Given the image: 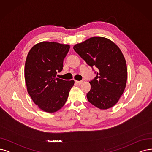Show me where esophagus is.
Returning a JSON list of instances; mask_svg holds the SVG:
<instances>
[{
  "label": "esophagus",
  "mask_w": 152,
  "mask_h": 152,
  "mask_svg": "<svg viewBox=\"0 0 152 152\" xmlns=\"http://www.w3.org/2000/svg\"><path fill=\"white\" fill-rule=\"evenodd\" d=\"M75 82L77 84H81L83 82V81H78V80H75Z\"/></svg>",
  "instance_id": "esophagus-1"
}]
</instances>
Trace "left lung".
I'll return each instance as SVG.
<instances>
[{"label": "left lung", "mask_w": 152, "mask_h": 152, "mask_svg": "<svg viewBox=\"0 0 152 152\" xmlns=\"http://www.w3.org/2000/svg\"><path fill=\"white\" fill-rule=\"evenodd\" d=\"M74 49L89 66L97 69L96 77L89 82L88 102L102 110L114 106L127 80L126 64L119 47L107 38L93 37L75 45Z\"/></svg>", "instance_id": "left-lung-1"}]
</instances>
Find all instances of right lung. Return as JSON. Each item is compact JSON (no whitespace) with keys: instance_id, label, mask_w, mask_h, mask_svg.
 I'll list each match as a JSON object with an SVG mask.
<instances>
[{"instance_id":"obj_1","label":"right lung","mask_w":152,"mask_h":152,"mask_svg":"<svg viewBox=\"0 0 152 152\" xmlns=\"http://www.w3.org/2000/svg\"><path fill=\"white\" fill-rule=\"evenodd\" d=\"M70 45L53 42H42L30 50L24 75L27 92L42 110L54 113L65 104L74 80L56 78L63 69L64 59Z\"/></svg>"}]
</instances>
